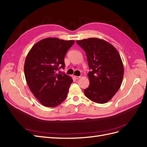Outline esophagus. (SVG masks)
I'll return each instance as SVG.
<instances>
[{"label":"esophagus","mask_w":147,"mask_h":147,"mask_svg":"<svg viewBox=\"0 0 147 147\" xmlns=\"http://www.w3.org/2000/svg\"><path fill=\"white\" fill-rule=\"evenodd\" d=\"M80 77H81L80 76H74V78H75V79H77V80H78V79L80 78Z\"/></svg>","instance_id":"1"}]
</instances>
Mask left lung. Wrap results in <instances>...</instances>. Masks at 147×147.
I'll use <instances>...</instances> for the list:
<instances>
[{"instance_id":"1","label":"left lung","mask_w":147,"mask_h":147,"mask_svg":"<svg viewBox=\"0 0 147 147\" xmlns=\"http://www.w3.org/2000/svg\"><path fill=\"white\" fill-rule=\"evenodd\" d=\"M85 51L90 69V85L84 90L92 101L104 104L120 88L124 76V65L119 53L110 43L101 39L90 38L77 40Z\"/></svg>"}]
</instances>
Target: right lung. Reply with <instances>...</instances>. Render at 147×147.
I'll return each mask as SVG.
<instances>
[{
	"mask_svg": "<svg viewBox=\"0 0 147 147\" xmlns=\"http://www.w3.org/2000/svg\"><path fill=\"white\" fill-rule=\"evenodd\" d=\"M74 40L47 38L32 47L24 65L26 81L31 92L46 107H55L64 101L73 80L57 71L64 69V57Z\"/></svg>",
	"mask_w": 147,
	"mask_h": 147,
	"instance_id": "obj_1",
	"label": "right lung"
}]
</instances>
